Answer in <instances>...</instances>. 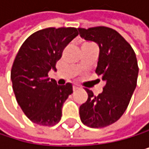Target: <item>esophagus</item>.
I'll return each mask as SVG.
<instances>
[{
	"mask_svg": "<svg viewBox=\"0 0 149 149\" xmlns=\"http://www.w3.org/2000/svg\"><path fill=\"white\" fill-rule=\"evenodd\" d=\"M79 88V87L78 85H73V91H76Z\"/></svg>",
	"mask_w": 149,
	"mask_h": 149,
	"instance_id": "obj_1",
	"label": "esophagus"
}]
</instances>
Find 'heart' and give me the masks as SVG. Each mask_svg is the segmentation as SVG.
<instances>
[{
	"label": "heart",
	"mask_w": 149,
	"mask_h": 149,
	"mask_svg": "<svg viewBox=\"0 0 149 149\" xmlns=\"http://www.w3.org/2000/svg\"><path fill=\"white\" fill-rule=\"evenodd\" d=\"M84 45H83V46H84Z\"/></svg>",
	"instance_id": "heart-1"
}]
</instances>
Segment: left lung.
<instances>
[{
  "mask_svg": "<svg viewBox=\"0 0 149 149\" xmlns=\"http://www.w3.org/2000/svg\"><path fill=\"white\" fill-rule=\"evenodd\" d=\"M78 29L82 38L98 45L100 52L95 73L105 81L98 95L86 88L88 97L79 107L80 120L88 127L104 128L117 122L129 105L139 74L136 54L130 45L113 28Z\"/></svg>",
  "mask_w": 149,
  "mask_h": 149,
  "instance_id": "left-lung-1",
  "label": "left lung"
}]
</instances>
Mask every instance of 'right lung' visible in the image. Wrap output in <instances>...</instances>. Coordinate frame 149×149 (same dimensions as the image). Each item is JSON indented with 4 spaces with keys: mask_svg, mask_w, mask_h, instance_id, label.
<instances>
[{
    "mask_svg": "<svg viewBox=\"0 0 149 149\" xmlns=\"http://www.w3.org/2000/svg\"><path fill=\"white\" fill-rule=\"evenodd\" d=\"M79 35L75 27H48L28 36L14 60L10 72L17 102L34 123L54 126L61 121L63 103L72 85L58 86L48 78L56 70L64 48Z\"/></svg>",
    "mask_w": 149,
    "mask_h": 149,
    "instance_id": "add662e5",
    "label": "right lung"
}]
</instances>
